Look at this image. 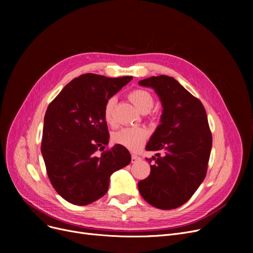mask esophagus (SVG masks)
I'll return each mask as SVG.
<instances>
[{"mask_svg": "<svg viewBox=\"0 0 253 253\" xmlns=\"http://www.w3.org/2000/svg\"><path fill=\"white\" fill-rule=\"evenodd\" d=\"M139 161H141L140 157H138L137 155H132V158H131L132 163H136V162H139Z\"/></svg>", "mask_w": 253, "mask_h": 253, "instance_id": "1", "label": "esophagus"}]
</instances>
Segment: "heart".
Masks as SVG:
<instances>
[{"label": "heart", "mask_w": 253, "mask_h": 253, "mask_svg": "<svg viewBox=\"0 0 253 253\" xmlns=\"http://www.w3.org/2000/svg\"><path fill=\"white\" fill-rule=\"evenodd\" d=\"M130 100L135 104L136 108L142 112L148 113L151 111L154 105V97L151 93L147 90L137 88L132 90L129 93ZM116 103V97H110L104 103L103 108V117L105 122L111 126H115V117H114V108ZM148 131L144 128L132 126L125 127L114 132L112 135V139L115 143L121 144L125 148L130 150H137L139 149L144 140L147 139Z\"/></svg>", "instance_id": "heart-1"}]
</instances>
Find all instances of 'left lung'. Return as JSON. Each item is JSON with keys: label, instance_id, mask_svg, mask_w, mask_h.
<instances>
[{"label": "left lung", "instance_id": "8db88e82", "mask_svg": "<svg viewBox=\"0 0 253 253\" xmlns=\"http://www.w3.org/2000/svg\"><path fill=\"white\" fill-rule=\"evenodd\" d=\"M139 85L155 89L163 105L161 124L145 150L150 175L138 182L141 197L154 207L174 209L188 202L206 176L212 135L205 108L172 77L157 76Z\"/></svg>", "mask_w": 253, "mask_h": 253}]
</instances>
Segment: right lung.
Here are the masks:
<instances>
[{
  "instance_id": "add662e5",
  "label": "right lung",
  "mask_w": 253,
  "mask_h": 253,
  "mask_svg": "<svg viewBox=\"0 0 253 253\" xmlns=\"http://www.w3.org/2000/svg\"><path fill=\"white\" fill-rule=\"evenodd\" d=\"M131 80L84 74L48 105L41 152L53 188L72 204L84 206L98 200L108 192L111 175L131 161L121 144L96 156L110 138L104 103Z\"/></svg>"
}]
</instances>
